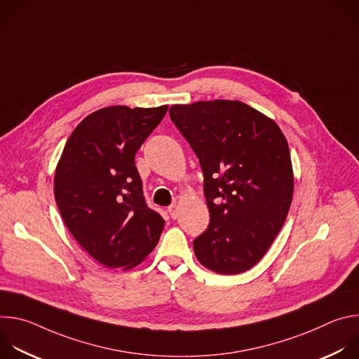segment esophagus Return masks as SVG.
I'll use <instances>...</instances> for the list:
<instances>
[{
  "instance_id": "obj_1",
  "label": "esophagus",
  "mask_w": 359,
  "mask_h": 359,
  "mask_svg": "<svg viewBox=\"0 0 359 359\" xmlns=\"http://www.w3.org/2000/svg\"><path fill=\"white\" fill-rule=\"evenodd\" d=\"M168 212H169L172 219H176L177 217V206H176V204H172V206H169Z\"/></svg>"
}]
</instances>
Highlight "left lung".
Listing matches in <instances>:
<instances>
[{
  "label": "left lung",
  "mask_w": 359,
  "mask_h": 359,
  "mask_svg": "<svg viewBox=\"0 0 359 359\" xmlns=\"http://www.w3.org/2000/svg\"><path fill=\"white\" fill-rule=\"evenodd\" d=\"M170 119L196 153L210 223L193 241L197 260L219 274L257 264L292 200L290 149L277 123L240 100L175 105Z\"/></svg>",
  "instance_id": "obj_1"
}]
</instances>
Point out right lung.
<instances>
[{"label": "right lung", "mask_w": 359, "mask_h": 359, "mask_svg": "<svg viewBox=\"0 0 359 359\" xmlns=\"http://www.w3.org/2000/svg\"><path fill=\"white\" fill-rule=\"evenodd\" d=\"M166 112V105L96 111L72 132L57 166L55 201L68 230L109 269L137 266L165 227L147 206L135 155Z\"/></svg>", "instance_id": "add662e5"}]
</instances>
